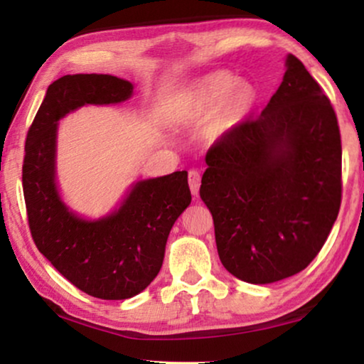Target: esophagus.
<instances>
[{"instance_id": "esophagus-1", "label": "esophagus", "mask_w": 364, "mask_h": 364, "mask_svg": "<svg viewBox=\"0 0 364 364\" xmlns=\"http://www.w3.org/2000/svg\"><path fill=\"white\" fill-rule=\"evenodd\" d=\"M188 186H191V192L193 196H197L198 188H200V172L196 171V168L188 172Z\"/></svg>"}]
</instances>
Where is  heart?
Returning a JSON list of instances; mask_svg holds the SVG:
<instances>
[{
	"label": "heart",
	"mask_w": 364,
	"mask_h": 364,
	"mask_svg": "<svg viewBox=\"0 0 364 364\" xmlns=\"http://www.w3.org/2000/svg\"><path fill=\"white\" fill-rule=\"evenodd\" d=\"M255 101V89L232 74L215 73L182 89L173 104V117L182 124H198L212 117L213 132L235 126Z\"/></svg>",
	"instance_id": "1"
}]
</instances>
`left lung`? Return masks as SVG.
<instances>
[{
    "label": "left lung",
    "mask_w": 364,
    "mask_h": 364,
    "mask_svg": "<svg viewBox=\"0 0 364 364\" xmlns=\"http://www.w3.org/2000/svg\"><path fill=\"white\" fill-rule=\"evenodd\" d=\"M200 198L222 265L265 285L305 270L341 205V136L330 99L300 59L255 119L228 129L205 156Z\"/></svg>",
    "instance_id": "1"
}]
</instances>
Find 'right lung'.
<instances>
[{
    "label": "right lung",
    "instance_id": "obj_1",
    "mask_svg": "<svg viewBox=\"0 0 364 364\" xmlns=\"http://www.w3.org/2000/svg\"><path fill=\"white\" fill-rule=\"evenodd\" d=\"M132 84L109 74H69L48 87L24 146L23 193L38 250L87 295L126 300L151 285L167 237L191 205L187 172L141 181L111 215L87 222L69 212L54 182L58 121L84 104H116Z\"/></svg>",
    "mask_w": 364,
    "mask_h": 364
}]
</instances>
